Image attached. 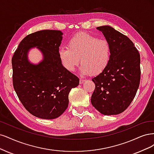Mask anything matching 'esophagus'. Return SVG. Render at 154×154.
Returning <instances> with one entry per match:
<instances>
[{
  "mask_svg": "<svg viewBox=\"0 0 154 154\" xmlns=\"http://www.w3.org/2000/svg\"><path fill=\"white\" fill-rule=\"evenodd\" d=\"M84 81H85V79H80V81H79V82H80V84H82Z\"/></svg>",
  "mask_w": 154,
  "mask_h": 154,
  "instance_id": "esophagus-1",
  "label": "esophagus"
}]
</instances>
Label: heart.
<instances>
[{
	"instance_id": "heart-1",
	"label": "heart",
	"mask_w": 154,
	"mask_h": 154,
	"mask_svg": "<svg viewBox=\"0 0 154 154\" xmlns=\"http://www.w3.org/2000/svg\"><path fill=\"white\" fill-rule=\"evenodd\" d=\"M59 56L63 66L73 72L80 61L81 72L97 75L107 67L111 58V46L105 39L87 32H79L73 36L67 47L59 51Z\"/></svg>"
}]
</instances>
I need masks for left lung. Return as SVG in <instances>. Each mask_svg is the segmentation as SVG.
<instances>
[{
	"label": "left lung",
	"instance_id": "obj_1",
	"mask_svg": "<svg viewBox=\"0 0 154 154\" xmlns=\"http://www.w3.org/2000/svg\"><path fill=\"white\" fill-rule=\"evenodd\" d=\"M111 46L107 67L92 79L95 88L91 98L93 106L104 115L123 112L135 97L141 78L140 55L133 42L115 29L98 27Z\"/></svg>",
	"mask_w": 154,
	"mask_h": 154
}]
</instances>
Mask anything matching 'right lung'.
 <instances>
[{
    "label": "right lung",
    "mask_w": 154,
    "mask_h": 154,
    "mask_svg": "<svg viewBox=\"0 0 154 154\" xmlns=\"http://www.w3.org/2000/svg\"><path fill=\"white\" fill-rule=\"evenodd\" d=\"M63 32L43 30L25 37L12 57L13 84L24 107L33 116L52 120L61 116L68 106V94L79 84V79L66 70L59 56ZM36 47L43 54L37 65L27 54Z\"/></svg>",
    "instance_id": "obj_1"
}]
</instances>
